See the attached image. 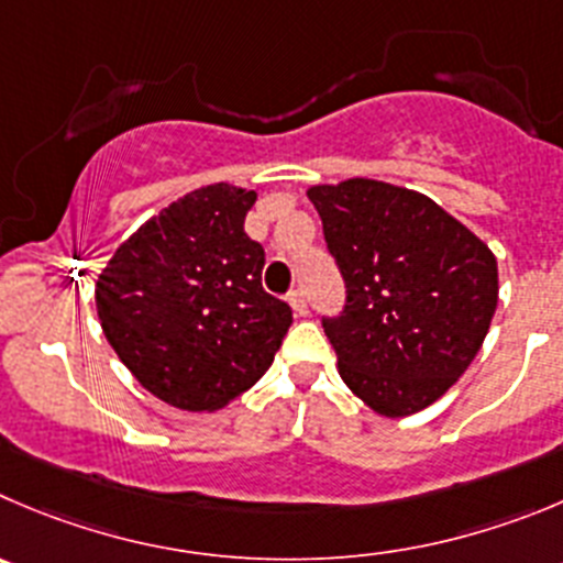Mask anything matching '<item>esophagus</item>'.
Masks as SVG:
<instances>
[{
	"instance_id": "1",
	"label": "esophagus",
	"mask_w": 563,
	"mask_h": 563,
	"mask_svg": "<svg viewBox=\"0 0 563 563\" xmlns=\"http://www.w3.org/2000/svg\"><path fill=\"white\" fill-rule=\"evenodd\" d=\"M287 303H290L292 312H296L298 318H303V314L309 312V303H307V296H303V290H292L290 296H287Z\"/></svg>"
}]
</instances>
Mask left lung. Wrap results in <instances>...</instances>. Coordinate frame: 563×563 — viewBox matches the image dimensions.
Returning <instances> with one entry per match:
<instances>
[{"instance_id": "8db88e82", "label": "left lung", "mask_w": 563, "mask_h": 563, "mask_svg": "<svg viewBox=\"0 0 563 563\" xmlns=\"http://www.w3.org/2000/svg\"><path fill=\"white\" fill-rule=\"evenodd\" d=\"M307 196L347 287L345 314L323 320L342 382L382 417L426 409L484 345L500 290L495 254L409 187L353 176Z\"/></svg>"}]
</instances>
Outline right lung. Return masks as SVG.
<instances>
[{
  "instance_id": "obj_1",
  "label": "right lung",
  "mask_w": 563,
  "mask_h": 563,
  "mask_svg": "<svg viewBox=\"0 0 563 563\" xmlns=\"http://www.w3.org/2000/svg\"><path fill=\"white\" fill-rule=\"evenodd\" d=\"M256 190L216 181L132 232L96 278L101 331L143 389L218 411L254 387L292 323L262 290L265 251L243 232Z\"/></svg>"
}]
</instances>
